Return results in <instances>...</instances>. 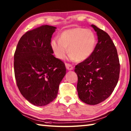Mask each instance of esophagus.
Instances as JSON below:
<instances>
[{
  "label": "esophagus",
  "mask_w": 131,
  "mask_h": 131,
  "mask_svg": "<svg viewBox=\"0 0 131 131\" xmlns=\"http://www.w3.org/2000/svg\"><path fill=\"white\" fill-rule=\"evenodd\" d=\"M66 68L68 70H73V65H71L70 63H66Z\"/></svg>",
  "instance_id": "1"
}]
</instances>
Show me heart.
Here are the masks:
<instances>
[{
	"instance_id": "b5f03b06",
	"label": "heart",
	"mask_w": 131,
	"mask_h": 131,
	"mask_svg": "<svg viewBox=\"0 0 131 131\" xmlns=\"http://www.w3.org/2000/svg\"><path fill=\"white\" fill-rule=\"evenodd\" d=\"M95 45L96 37L92 31L80 27L63 31L59 39H54L51 42V47L58 58H65L68 47L70 58L79 61L88 58L94 51Z\"/></svg>"
}]
</instances>
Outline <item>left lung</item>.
<instances>
[{
    "label": "left lung",
    "instance_id": "1",
    "mask_svg": "<svg viewBox=\"0 0 131 131\" xmlns=\"http://www.w3.org/2000/svg\"><path fill=\"white\" fill-rule=\"evenodd\" d=\"M97 43L91 55L75 66L80 99L95 105L109 97L118 83L120 64L116 46L109 35L94 25Z\"/></svg>",
    "mask_w": 131,
    "mask_h": 131
}]
</instances>
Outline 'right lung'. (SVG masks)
I'll list each match as a JSON object with an SVG mask.
<instances>
[{"instance_id":"add662e5","label":"right lung","mask_w":131,"mask_h":131,"mask_svg":"<svg viewBox=\"0 0 131 131\" xmlns=\"http://www.w3.org/2000/svg\"><path fill=\"white\" fill-rule=\"evenodd\" d=\"M55 29L46 25L28 31L19 39L14 53L17 85L35 106H45L56 98L66 74L65 63L52 55L51 41Z\"/></svg>"}]
</instances>
